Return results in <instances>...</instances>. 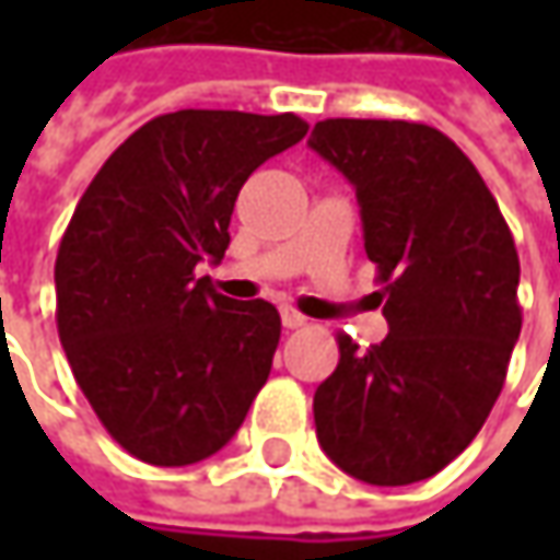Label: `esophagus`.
Masks as SVG:
<instances>
[{
	"label": "esophagus",
	"mask_w": 560,
	"mask_h": 560,
	"mask_svg": "<svg viewBox=\"0 0 560 560\" xmlns=\"http://www.w3.org/2000/svg\"><path fill=\"white\" fill-rule=\"evenodd\" d=\"M280 317H283V327H287V330H299V327H305V324H308V317H305V314L292 312V308H283Z\"/></svg>",
	"instance_id": "esophagus-1"
}]
</instances>
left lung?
Returning a JSON list of instances; mask_svg holds the SVG:
<instances>
[{
    "label": "left lung",
    "mask_w": 560,
    "mask_h": 560,
    "mask_svg": "<svg viewBox=\"0 0 560 560\" xmlns=\"http://www.w3.org/2000/svg\"><path fill=\"white\" fill-rule=\"evenodd\" d=\"M314 152L355 186L389 334L314 393L327 458L371 486L440 474L480 433L521 336V261L480 171L436 127L327 118Z\"/></svg>",
    "instance_id": "1"
}]
</instances>
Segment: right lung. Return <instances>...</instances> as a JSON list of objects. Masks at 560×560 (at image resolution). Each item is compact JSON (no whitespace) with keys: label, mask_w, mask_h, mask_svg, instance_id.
Returning <instances> with one entry per match:
<instances>
[{"label":"right lung","mask_w":560,"mask_h":560,"mask_svg":"<svg viewBox=\"0 0 560 560\" xmlns=\"http://www.w3.org/2000/svg\"><path fill=\"white\" fill-rule=\"evenodd\" d=\"M305 133L295 115H159L80 196L55 258L58 339L133 458L184 467L221 452L265 386L280 314L214 292L196 265L224 258L248 174Z\"/></svg>","instance_id":"1"}]
</instances>
